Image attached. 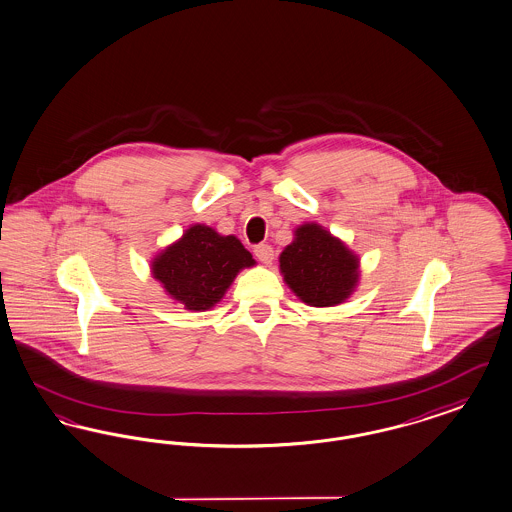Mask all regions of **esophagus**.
<instances>
[{
  "mask_svg": "<svg viewBox=\"0 0 512 512\" xmlns=\"http://www.w3.org/2000/svg\"><path fill=\"white\" fill-rule=\"evenodd\" d=\"M253 253H255V257H257L261 263H265V265H270L272 259H274V249H272V246H268V244L255 246Z\"/></svg>",
  "mask_w": 512,
  "mask_h": 512,
  "instance_id": "obj_1",
  "label": "esophagus"
}]
</instances>
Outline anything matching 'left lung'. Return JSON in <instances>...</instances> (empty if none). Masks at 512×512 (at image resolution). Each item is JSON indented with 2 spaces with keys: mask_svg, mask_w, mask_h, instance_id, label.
Masks as SVG:
<instances>
[{
  "mask_svg": "<svg viewBox=\"0 0 512 512\" xmlns=\"http://www.w3.org/2000/svg\"><path fill=\"white\" fill-rule=\"evenodd\" d=\"M287 286L310 307H333L358 282V257L320 225L299 226L293 244L280 255Z\"/></svg>",
  "mask_w": 512,
  "mask_h": 512,
  "instance_id": "obj_1",
  "label": "left lung"
}]
</instances>
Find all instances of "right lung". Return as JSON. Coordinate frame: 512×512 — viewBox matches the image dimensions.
<instances>
[{"instance_id":"1","label":"right lung","mask_w":512,"mask_h":512,"mask_svg":"<svg viewBox=\"0 0 512 512\" xmlns=\"http://www.w3.org/2000/svg\"><path fill=\"white\" fill-rule=\"evenodd\" d=\"M253 265L251 253L238 238L194 225L154 259L152 274L184 308L207 310L223 299L242 268Z\"/></svg>"}]
</instances>
